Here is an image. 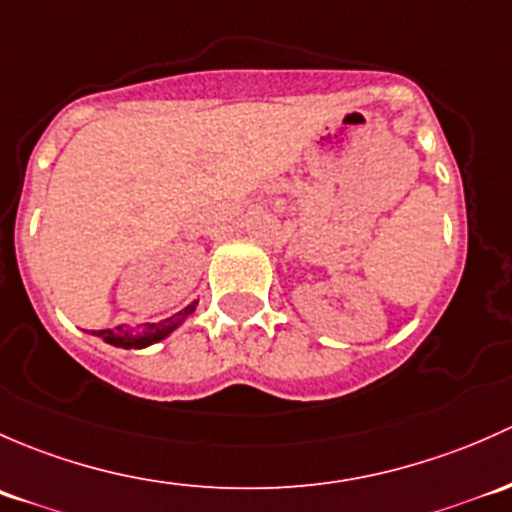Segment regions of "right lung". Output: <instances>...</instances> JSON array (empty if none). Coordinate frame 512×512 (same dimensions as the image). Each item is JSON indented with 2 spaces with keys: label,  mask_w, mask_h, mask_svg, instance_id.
<instances>
[{
  "label": "right lung",
  "mask_w": 512,
  "mask_h": 512,
  "mask_svg": "<svg viewBox=\"0 0 512 512\" xmlns=\"http://www.w3.org/2000/svg\"><path fill=\"white\" fill-rule=\"evenodd\" d=\"M194 310H197V300H194V303H189L184 310H179V313L172 315V318L160 320V323H145V325H138V328L96 330V333H91V335L100 337V340L108 342V345H113V347H123V350H142V347L155 345V342L170 337L177 328H182L184 320H187Z\"/></svg>",
  "instance_id": "obj_1"
}]
</instances>
